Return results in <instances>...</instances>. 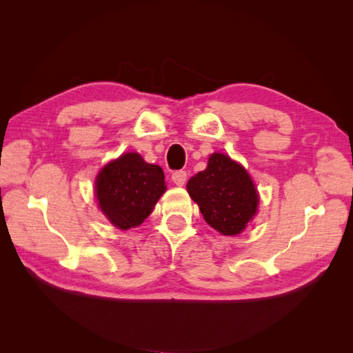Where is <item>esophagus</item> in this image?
Listing matches in <instances>:
<instances>
[{
	"label": "esophagus",
	"mask_w": 353,
	"mask_h": 353,
	"mask_svg": "<svg viewBox=\"0 0 353 353\" xmlns=\"http://www.w3.org/2000/svg\"><path fill=\"white\" fill-rule=\"evenodd\" d=\"M172 181H174V184H176V185H184L185 183H187V172L185 170H176V172H174L172 174Z\"/></svg>",
	"instance_id": "1"
}]
</instances>
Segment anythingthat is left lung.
I'll use <instances>...</instances> for the list:
<instances>
[{"mask_svg": "<svg viewBox=\"0 0 353 353\" xmlns=\"http://www.w3.org/2000/svg\"><path fill=\"white\" fill-rule=\"evenodd\" d=\"M187 191L205 221L223 236H237L258 212L259 194L249 172L227 154H210L208 168L190 178Z\"/></svg>", "mask_w": 353, "mask_h": 353, "instance_id": "1", "label": "left lung"}]
</instances>
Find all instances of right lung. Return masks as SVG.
<instances>
[{"label":"right lung","mask_w":353,"mask_h":353,"mask_svg":"<svg viewBox=\"0 0 353 353\" xmlns=\"http://www.w3.org/2000/svg\"><path fill=\"white\" fill-rule=\"evenodd\" d=\"M165 190L162 168L144 162L138 153H125L112 160L95 179L100 210L123 231L141 225Z\"/></svg>","instance_id":"obj_1"}]
</instances>
